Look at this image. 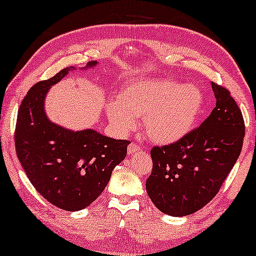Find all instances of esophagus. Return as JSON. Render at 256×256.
Here are the masks:
<instances>
[{
    "instance_id": "1",
    "label": "esophagus",
    "mask_w": 256,
    "mask_h": 256,
    "mask_svg": "<svg viewBox=\"0 0 256 256\" xmlns=\"http://www.w3.org/2000/svg\"><path fill=\"white\" fill-rule=\"evenodd\" d=\"M141 152V146L136 144V143H130V144L128 146V154H130V155H135V154H138Z\"/></svg>"
}]
</instances>
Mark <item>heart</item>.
<instances>
[{
  "instance_id": "1",
  "label": "heart",
  "mask_w": 256,
  "mask_h": 256,
  "mask_svg": "<svg viewBox=\"0 0 256 256\" xmlns=\"http://www.w3.org/2000/svg\"><path fill=\"white\" fill-rule=\"evenodd\" d=\"M202 106V94L194 85L149 79L124 86L116 102L108 104L107 115L122 132L136 127L134 116H144L149 138L157 143H171L191 130Z\"/></svg>"
}]
</instances>
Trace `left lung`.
<instances>
[{
  "label": "left lung",
  "mask_w": 256,
  "mask_h": 256,
  "mask_svg": "<svg viewBox=\"0 0 256 256\" xmlns=\"http://www.w3.org/2000/svg\"><path fill=\"white\" fill-rule=\"evenodd\" d=\"M216 99L208 118L183 138L150 152L152 170L146 182L149 198L160 212L184 216L208 204L239 157L244 121L224 86L211 82Z\"/></svg>",
  "instance_id": "1"
}]
</instances>
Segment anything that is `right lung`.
<instances>
[{
    "instance_id": "right-lung-1",
    "label": "right lung",
    "mask_w": 256,
    "mask_h": 256,
    "mask_svg": "<svg viewBox=\"0 0 256 256\" xmlns=\"http://www.w3.org/2000/svg\"><path fill=\"white\" fill-rule=\"evenodd\" d=\"M94 65L96 62L92 60L87 68ZM71 68L34 84L24 96L17 114L15 148L42 197L65 211H79L102 194L112 171L126 158L130 142L107 138L93 129L72 132L48 121L45 96Z\"/></svg>"
}]
</instances>
